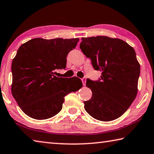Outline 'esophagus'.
<instances>
[{
    "label": "esophagus",
    "instance_id": "34e87169",
    "mask_svg": "<svg viewBox=\"0 0 154 154\" xmlns=\"http://www.w3.org/2000/svg\"><path fill=\"white\" fill-rule=\"evenodd\" d=\"M82 83H83V85H85V82H86V77H83L82 79Z\"/></svg>",
    "mask_w": 154,
    "mask_h": 154
}]
</instances>
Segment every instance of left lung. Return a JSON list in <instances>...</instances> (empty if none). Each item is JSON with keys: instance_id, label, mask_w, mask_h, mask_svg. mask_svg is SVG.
<instances>
[{"instance_id": "8db88e82", "label": "left lung", "mask_w": 154, "mask_h": 154, "mask_svg": "<svg viewBox=\"0 0 154 154\" xmlns=\"http://www.w3.org/2000/svg\"><path fill=\"white\" fill-rule=\"evenodd\" d=\"M82 40V51L95 70L102 72L99 81L87 79L92 97L83 102L85 110L99 121H113L127 110L137 94L140 65L135 51L119 38L98 35Z\"/></svg>"}]
</instances>
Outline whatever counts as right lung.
Listing matches in <instances>:
<instances>
[{
	"label": "right lung",
	"instance_id": "add662e5",
	"mask_svg": "<svg viewBox=\"0 0 154 154\" xmlns=\"http://www.w3.org/2000/svg\"><path fill=\"white\" fill-rule=\"evenodd\" d=\"M79 38L32 39L19 47L11 66V92L23 112L45 120L61 110L65 96L83 86L78 77H58L56 69L66 68V56Z\"/></svg>",
	"mask_w": 154,
	"mask_h": 154
}]
</instances>
